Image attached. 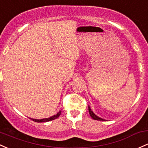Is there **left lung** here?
I'll list each match as a JSON object with an SVG mask.
<instances>
[{
    "instance_id": "obj_1",
    "label": "left lung",
    "mask_w": 148,
    "mask_h": 148,
    "mask_svg": "<svg viewBox=\"0 0 148 148\" xmlns=\"http://www.w3.org/2000/svg\"><path fill=\"white\" fill-rule=\"evenodd\" d=\"M88 112H89L90 116H91V117L93 119H94V120H97V121H104L103 119H101V118L98 117L97 116H96V115H95L94 113H93V111H91V108H90V107H89V106H88Z\"/></svg>"
}]
</instances>
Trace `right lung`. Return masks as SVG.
Masks as SVG:
<instances>
[{
	"label": "right lung",
	"instance_id": "obj_1",
	"mask_svg": "<svg viewBox=\"0 0 148 148\" xmlns=\"http://www.w3.org/2000/svg\"><path fill=\"white\" fill-rule=\"evenodd\" d=\"M60 114H61V111H60V112H59L58 113H57V114L54 115V116H52V117H50V118H47V119H40V120L31 119V120H32V121H35V122H37V123L47 122V121H52V120H54V119H57V118H58L59 116H60Z\"/></svg>",
	"mask_w": 148,
	"mask_h": 148
}]
</instances>
